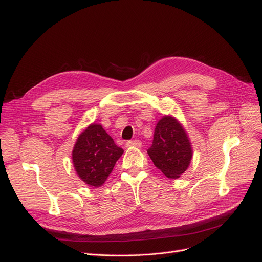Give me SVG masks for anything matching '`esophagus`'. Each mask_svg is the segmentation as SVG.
<instances>
[{
	"label": "esophagus",
	"instance_id": "esophagus-1",
	"mask_svg": "<svg viewBox=\"0 0 262 262\" xmlns=\"http://www.w3.org/2000/svg\"><path fill=\"white\" fill-rule=\"evenodd\" d=\"M142 142L140 140H131L126 142V146H137V147H141Z\"/></svg>",
	"mask_w": 262,
	"mask_h": 262
}]
</instances>
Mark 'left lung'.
I'll list each match as a JSON object with an SVG mask.
<instances>
[{
    "label": "left lung",
    "instance_id": "1",
    "mask_svg": "<svg viewBox=\"0 0 262 262\" xmlns=\"http://www.w3.org/2000/svg\"><path fill=\"white\" fill-rule=\"evenodd\" d=\"M147 153L156 167L168 178H178L184 173L192 157L184 128L169 116L157 122L153 143Z\"/></svg>",
    "mask_w": 262,
    "mask_h": 262
}]
</instances>
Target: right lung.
<instances>
[{
    "instance_id": "right-lung-1",
    "label": "right lung",
    "mask_w": 262,
    "mask_h": 262,
    "mask_svg": "<svg viewBox=\"0 0 262 262\" xmlns=\"http://www.w3.org/2000/svg\"><path fill=\"white\" fill-rule=\"evenodd\" d=\"M122 153L100 124H91L78 137L72 158L80 178L92 187H100Z\"/></svg>"
}]
</instances>
